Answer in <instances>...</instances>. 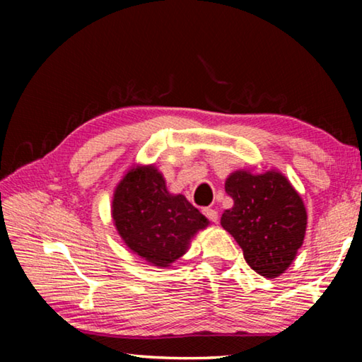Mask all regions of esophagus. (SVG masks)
<instances>
[{"instance_id":"1","label":"esophagus","mask_w":362,"mask_h":362,"mask_svg":"<svg viewBox=\"0 0 362 362\" xmlns=\"http://www.w3.org/2000/svg\"><path fill=\"white\" fill-rule=\"evenodd\" d=\"M203 214L211 220V222H217V220H218V212L216 209H211V207H204Z\"/></svg>"}]
</instances>
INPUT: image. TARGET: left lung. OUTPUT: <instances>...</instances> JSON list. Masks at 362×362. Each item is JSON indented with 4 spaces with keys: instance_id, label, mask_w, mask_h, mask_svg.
<instances>
[{
    "instance_id": "left-lung-1",
    "label": "left lung",
    "mask_w": 362,
    "mask_h": 362,
    "mask_svg": "<svg viewBox=\"0 0 362 362\" xmlns=\"http://www.w3.org/2000/svg\"><path fill=\"white\" fill-rule=\"evenodd\" d=\"M233 207L220 223L243 249L247 265L276 278L296 259L306 230L303 201L284 175L236 170L225 183Z\"/></svg>"
}]
</instances>
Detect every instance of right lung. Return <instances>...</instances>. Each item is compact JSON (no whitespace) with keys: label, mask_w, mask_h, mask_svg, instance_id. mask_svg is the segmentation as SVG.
<instances>
[{"label":"right lung","mask_w":362,"mask_h":362,"mask_svg":"<svg viewBox=\"0 0 362 362\" xmlns=\"http://www.w3.org/2000/svg\"><path fill=\"white\" fill-rule=\"evenodd\" d=\"M113 222L132 252L155 267H169L185 254L207 218L183 194H170L153 166L131 169L116 188Z\"/></svg>","instance_id":"add662e5"}]
</instances>
